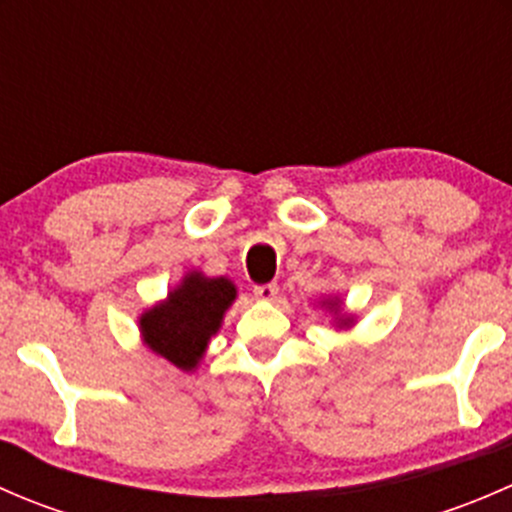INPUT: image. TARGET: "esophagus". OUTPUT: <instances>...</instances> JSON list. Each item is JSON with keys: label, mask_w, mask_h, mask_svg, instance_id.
Instances as JSON below:
<instances>
[{"label": "esophagus", "mask_w": 512, "mask_h": 512, "mask_svg": "<svg viewBox=\"0 0 512 512\" xmlns=\"http://www.w3.org/2000/svg\"><path fill=\"white\" fill-rule=\"evenodd\" d=\"M277 294H280V285H277V282H267V285H257L255 287V297L265 299V302H272Z\"/></svg>", "instance_id": "34e87169"}]
</instances>
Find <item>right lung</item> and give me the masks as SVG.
Wrapping results in <instances>:
<instances>
[{
    "label": "right lung",
    "instance_id": "obj_1",
    "mask_svg": "<svg viewBox=\"0 0 512 512\" xmlns=\"http://www.w3.org/2000/svg\"><path fill=\"white\" fill-rule=\"evenodd\" d=\"M235 299V285L225 277L188 275L183 285L168 294L163 304L141 317V332L153 352L170 364L190 371L203 356L208 339L223 322L225 309Z\"/></svg>",
    "mask_w": 512,
    "mask_h": 512
}]
</instances>
